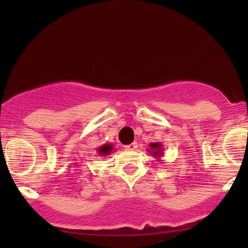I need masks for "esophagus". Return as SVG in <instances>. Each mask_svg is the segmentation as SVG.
<instances>
[{"instance_id": "esophagus-1", "label": "esophagus", "mask_w": 248, "mask_h": 248, "mask_svg": "<svg viewBox=\"0 0 248 248\" xmlns=\"http://www.w3.org/2000/svg\"><path fill=\"white\" fill-rule=\"evenodd\" d=\"M124 148L126 149V150H135V149L138 148V143H137V142H133V143H131V144H127V145H125Z\"/></svg>"}]
</instances>
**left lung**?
<instances>
[{"instance_id": "1", "label": "left lung", "mask_w": 248, "mask_h": 248, "mask_svg": "<svg viewBox=\"0 0 248 248\" xmlns=\"http://www.w3.org/2000/svg\"><path fill=\"white\" fill-rule=\"evenodd\" d=\"M149 147L150 148L148 149V151L150 152V155H154L155 158L159 159L164 155V150H162V144L160 142H154V143L149 144Z\"/></svg>"}]
</instances>
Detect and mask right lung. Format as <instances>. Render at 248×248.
<instances>
[{
  "label": "right lung",
  "mask_w": 248,
  "mask_h": 248,
  "mask_svg": "<svg viewBox=\"0 0 248 248\" xmlns=\"http://www.w3.org/2000/svg\"><path fill=\"white\" fill-rule=\"evenodd\" d=\"M97 151V154L99 155H108L114 151V145L110 143H105L104 145H101L100 148H98Z\"/></svg>",
  "instance_id": "add662e5"
}]
</instances>
